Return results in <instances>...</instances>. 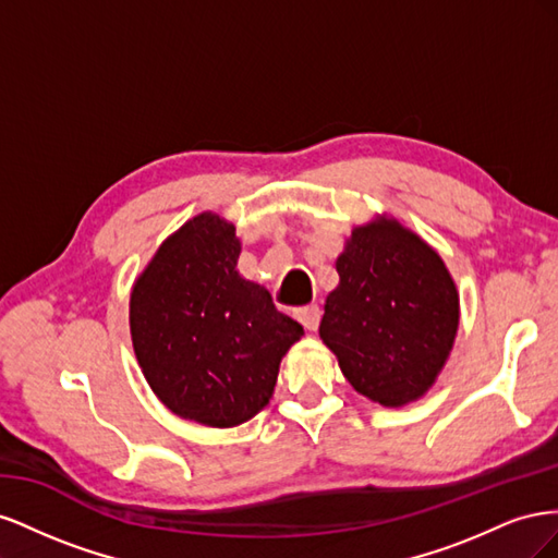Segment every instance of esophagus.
<instances>
[{"label": "esophagus", "mask_w": 558, "mask_h": 558, "mask_svg": "<svg viewBox=\"0 0 558 558\" xmlns=\"http://www.w3.org/2000/svg\"><path fill=\"white\" fill-rule=\"evenodd\" d=\"M295 318H298L300 324L305 326L307 330H316V328H318V320H320V310H318V305L300 307V310H295Z\"/></svg>", "instance_id": "1"}]
</instances>
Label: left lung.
Here are the masks:
<instances>
[{"label": "left lung", "instance_id": "left-lung-1", "mask_svg": "<svg viewBox=\"0 0 558 558\" xmlns=\"http://www.w3.org/2000/svg\"><path fill=\"white\" fill-rule=\"evenodd\" d=\"M337 275L318 332L342 375L384 408L424 396L459 330V293L442 258L379 218L353 228Z\"/></svg>", "mask_w": 558, "mask_h": 558}]
</instances>
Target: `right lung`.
I'll return each instance as SVG.
<instances>
[{
	"label": "right lung",
	"mask_w": 558,
	"mask_h": 558,
	"mask_svg": "<svg viewBox=\"0 0 558 558\" xmlns=\"http://www.w3.org/2000/svg\"><path fill=\"white\" fill-rule=\"evenodd\" d=\"M240 240L199 214L167 240L130 298V332L156 396L211 428L240 426L272 398L283 353L302 326L263 286L240 277Z\"/></svg>",
	"instance_id": "obj_1"
}]
</instances>
